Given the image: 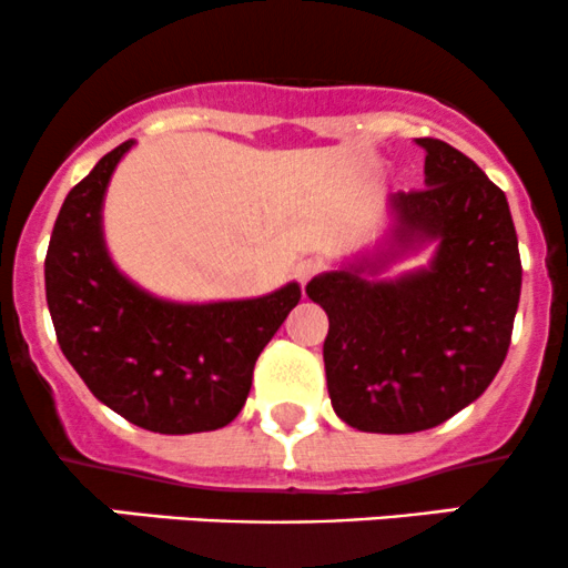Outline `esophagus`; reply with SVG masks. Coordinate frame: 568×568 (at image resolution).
Masks as SVG:
<instances>
[{
	"label": "esophagus",
	"instance_id": "obj_1",
	"mask_svg": "<svg viewBox=\"0 0 568 568\" xmlns=\"http://www.w3.org/2000/svg\"><path fill=\"white\" fill-rule=\"evenodd\" d=\"M323 270H325V264L321 262V258H302V262L296 264V277H298V283L306 285L312 277L321 275Z\"/></svg>",
	"mask_w": 568,
	"mask_h": 568
}]
</instances>
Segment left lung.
<instances>
[{
	"label": "left lung",
	"instance_id": "left-lung-1",
	"mask_svg": "<svg viewBox=\"0 0 568 568\" xmlns=\"http://www.w3.org/2000/svg\"><path fill=\"white\" fill-rule=\"evenodd\" d=\"M425 186L397 192V240H438L429 270L371 283L368 264L310 280L328 315L323 344L331 406L363 433L438 427L484 395L510 347L520 253L505 192L438 139ZM374 266V264H371Z\"/></svg>",
	"mask_w": 568,
	"mask_h": 568
}]
</instances>
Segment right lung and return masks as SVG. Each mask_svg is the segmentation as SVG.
Wrapping results in <instances>:
<instances>
[{
    "instance_id": "1",
    "label": "right lung",
    "mask_w": 568,
    "mask_h": 568,
    "mask_svg": "<svg viewBox=\"0 0 568 568\" xmlns=\"http://www.w3.org/2000/svg\"><path fill=\"white\" fill-rule=\"evenodd\" d=\"M120 143L63 200L44 291L58 344L98 400L162 435L230 425L251 393L253 366L302 298L288 283L245 302L171 304L135 288L103 245L101 202Z\"/></svg>"
}]
</instances>
